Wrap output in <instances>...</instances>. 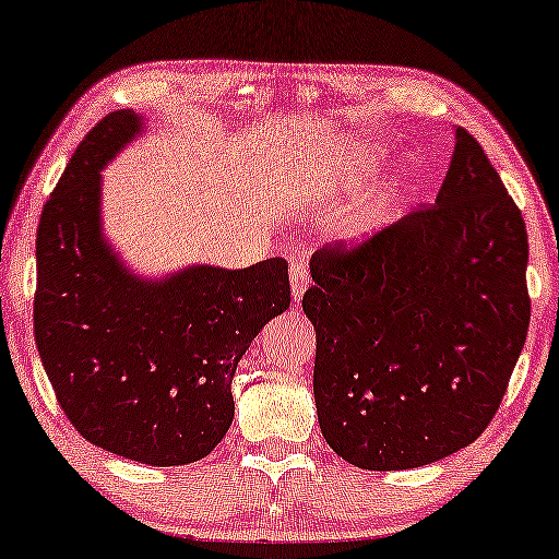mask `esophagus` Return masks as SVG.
<instances>
[{"label": "esophagus", "instance_id": "esophagus-1", "mask_svg": "<svg viewBox=\"0 0 559 559\" xmlns=\"http://www.w3.org/2000/svg\"><path fill=\"white\" fill-rule=\"evenodd\" d=\"M308 288V263L306 261H294L290 263V290H294V298L300 300Z\"/></svg>", "mask_w": 559, "mask_h": 559}]
</instances>
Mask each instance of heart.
I'll return each mask as SVG.
<instances>
[{
	"label": "heart",
	"instance_id": "heart-1",
	"mask_svg": "<svg viewBox=\"0 0 559 559\" xmlns=\"http://www.w3.org/2000/svg\"><path fill=\"white\" fill-rule=\"evenodd\" d=\"M380 164L378 158V152H373V148H366V152L358 154V162L353 164V179H366V176L373 171V168ZM370 228H373V224H370V214H360L356 216V221L350 224V236L353 238H366L370 234Z\"/></svg>",
	"mask_w": 559,
	"mask_h": 559
}]
</instances>
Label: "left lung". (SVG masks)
Returning a JSON list of instances; mask_svg holds the SVG:
<instances>
[{"label":"left lung","instance_id":"1","mask_svg":"<svg viewBox=\"0 0 559 559\" xmlns=\"http://www.w3.org/2000/svg\"><path fill=\"white\" fill-rule=\"evenodd\" d=\"M525 271L520 209L457 127L436 203L313 253L304 311L328 445L362 471H411L480 438L527 338Z\"/></svg>","mask_w":559,"mask_h":559}]
</instances>
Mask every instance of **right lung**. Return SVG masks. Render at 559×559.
<instances>
[{
  "label": "right lung",
  "instance_id": "obj_1",
  "mask_svg": "<svg viewBox=\"0 0 559 559\" xmlns=\"http://www.w3.org/2000/svg\"><path fill=\"white\" fill-rule=\"evenodd\" d=\"M139 131V114H106L44 203L34 338L79 436L144 465H189L231 428L236 366L290 306L288 263L134 276L102 234V168Z\"/></svg>",
  "mask_w": 559,
  "mask_h": 559
}]
</instances>
